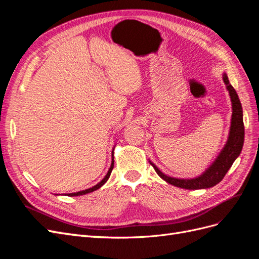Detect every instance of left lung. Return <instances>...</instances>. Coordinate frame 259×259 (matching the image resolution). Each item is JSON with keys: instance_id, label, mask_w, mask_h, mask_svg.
<instances>
[{"instance_id": "obj_1", "label": "left lung", "mask_w": 259, "mask_h": 259, "mask_svg": "<svg viewBox=\"0 0 259 259\" xmlns=\"http://www.w3.org/2000/svg\"><path fill=\"white\" fill-rule=\"evenodd\" d=\"M223 80L226 84V88L229 92L231 105H232V115H231V125L229 131V136L227 139L225 147L219 152L216 160L210 164L209 167L206 168L203 173L190 179L185 178H174L167 176L155 166L151 161V165L162 179L165 180L166 183L173 185L175 187L183 188V189L197 190V189H206V188L214 187L218 183H221L227 171L229 170L233 162L240 155L243 144H244V124H243V110L240 103L238 94L229 83L228 76L226 73L223 74Z\"/></svg>"}]
</instances>
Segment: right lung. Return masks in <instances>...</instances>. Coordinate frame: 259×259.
I'll return each mask as SVG.
<instances>
[{
	"instance_id": "1",
	"label": "right lung",
	"mask_w": 259,
	"mask_h": 259,
	"mask_svg": "<svg viewBox=\"0 0 259 259\" xmlns=\"http://www.w3.org/2000/svg\"><path fill=\"white\" fill-rule=\"evenodd\" d=\"M113 164H114V160H113V151H112V162H111V166H110V168H109L107 175L104 177V179L101 180L100 183H98L97 185H95V186L92 187V188H89V189H85V190H82V191H79V192L67 193V194H65V195H68V197H77V195H83V194L90 193V192H93V191H95V190L99 189V188H100L101 186H104V185L106 184V182L109 179V177H110V174H111V171H112V169H113Z\"/></svg>"
}]
</instances>
